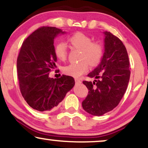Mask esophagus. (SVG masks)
Instances as JSON below:
<instances>
[{"label": "esophagus", "instance_id": "obj_1", "mask_svg": "<svg viewBox=\"0 0 148 148\" xmlns=\"http://www.w3.org/2000/svg\"><path fill=\"white\" fill-rule=\"evenodd\" d=\"M75 83H76V84H80V83H81V81L80 79H75Z\"/></svg>", "mask_w": 148, "mask_h": 148}]
</instances>
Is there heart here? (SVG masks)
<instances>
[{"instance_id": "obj_1", "label": "heart", "mask_w": 148, "mask_h": 148, "mask_svg": "<svg viewBox=\"0 0 148 148\" xmlns=\"http://www.w3.org/2000/svg\"><path fill=\"white\" fill-rule=\"evenodd\" d=\"M71 46L81 49L79 63H70L63 68L64 74L67 76L79 78L89 69V63L92 65H97L103 55V46L101 42L92 41L90 36L81 32L71 35L67 39ZM55 56L58 60L65 61L67 56V45L63 42H58L54 47Z\"/></svg>"}]
</instances>
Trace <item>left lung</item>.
Here are the masks:
<instances>
[{"label":"left lung","mask_w":148,"mask_h":148,"mask_svg":"<svg viewBox=\"0 0 148 148\" xmlns=\"http://www.w3.org/2000/svg\"><path fill=\"white\" fill-rule=\"evenodd\" d=\"M105 52L101 63L88 74L93 83L83 81L88 94L82 102L83 110L94 116L112 110L120 103L127 90L130 70L125 45L118 37L105 32Z\"/></svg>","instance_id":"1"}]
</instances>
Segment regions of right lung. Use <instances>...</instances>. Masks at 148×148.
Here are the masks:
<instances>
[{
	"label": "right lung",
	"instance_id": "right-lung-1",
	"mask_svg": "<svg viewBox=\"0 0 148 148\" xmlns=\"http://www.w3.org/2000/svg\"><path fill=\"white\" fill-rule=\"evenodd\" d=\"M60 33L65 32L55 27L38 28L23 41L18 56L21 92L27 104L40 112L56 108L75 84L72 76L49 77V72L56 68L54 41Z\"/></svg>",
	"mask_w": 148,
	"mask_h": 148
}]
</instances>
